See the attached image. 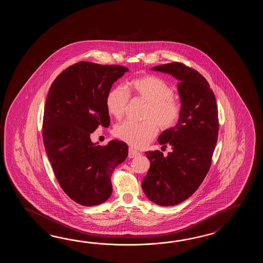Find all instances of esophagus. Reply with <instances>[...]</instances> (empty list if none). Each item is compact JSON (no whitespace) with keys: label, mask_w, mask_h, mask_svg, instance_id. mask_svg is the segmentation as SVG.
I'll use <instances>...</instances> for the list:
<instances>
[{"label":"esophagus","mask_w":263,"mask_h":263,"mask_svg":"<svg viewBox=\"0 0 263 263\" xmlns=\"http://www.w3.org/2000/svg\"><path fill=\"white\" fill-rule=\"evenodd\" d=\"M140 153L137 151H135V149H134L133 147H129V153H128V156H129V158H135L136 156H138L139 155Z\"/></svg>","instance_id":"1"}]
</instances>
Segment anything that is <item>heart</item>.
Returning a JSON list of instances; mask_svg holds the SVG:
<instances>
[{
    "instance_id": "heart-1",
    "label": "heart",
    "mask_w": 263,
    "mask_h": 263,
    "mask_svg": "<svg viewBox=\"0 0 263 263\" xmlns=\"http://www.w3.org/2000/svg\"><path fill=\"white\" fill-rule=\"evenodd\" d=\"M134 95L148 102L144 122L126 120L118 124L114 134L134 147L147 145L158 134V125L162 129H172L181 115V102L174 95L172 87L160 77L147 75L129 83ZM129 93L123 86L114 87L107 95L106 107L114 118H121L129 104Z\"/></svg>"
}]
</instances>
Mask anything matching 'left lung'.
Segmentation results:
<instances>
[{"label":"left lung","mask_w":263,"mask_h":263,"mask_svg":"<svg viewBox=\"0 0 263 263\" xmlns=\"http://www.w3.org/2000/svg\"><path fill=\"white\" fill-rule=\"evenodd\" d=\"M152 69L179 80L181 115L178 124L158 139L173 151L167 156L160 151L145 152L151 167L142 188L157 205L174 206L190 197L207 176L218 138V109L207 80L196 69L179 62Z\"/></svg>","instance_id":"8db88e82"}]
</instances>
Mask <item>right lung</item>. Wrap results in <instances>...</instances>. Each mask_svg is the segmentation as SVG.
Here are the masks:
<instances>
[{
    "label": "right lung",
    "mask_w": 263,
    "mask_h": 263,
    "mask_svg": "<svg viewBox=\"0 0 263 263\" xmlns=\"http://www.w3.org/2000/svg\"><path fill=\"white\" fill-rule=\"evenodd\" d=\"M128 67L79 62L50 85L45 103L42 136L53 173L63 191L83 206L99 205L112 194L111 176L128 156L118 140L95 145L90 134L109 127L106 98Z\"/></svg>",
    "instance_id": "obj_1"
}]
</instances>
